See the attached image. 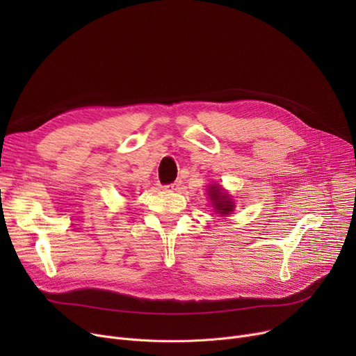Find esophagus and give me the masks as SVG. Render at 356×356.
<instances>
[{
    "label": "esophagus",
    "instance_id": "1",
    "mask_svg": "<svg viewBox=\"0 0 356 356\" xmlns=\"http://www.w3.org/2000/svg\"><path fill=\"white\" fill-rule=\"evenodd\" d=\"M165 188L170 189V191H179V189L181 188V181H180V180H176V181H173V183H170V184H167Z\"/></svg>",
    "mask_w": 356,
    "mask_h": 356
}]
</instances>
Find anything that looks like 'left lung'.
Listing matches in <instances>:
<instances>
[{"instance_id": "left-lung-1", "label": "left lung", "mask_w": 356, "mask_h": 356, "mask_svg": "<svg viewBox=\"0 0 356 356\" xmlns=\"http://www.w3.org/2000/svg\"><path fill=\"white\" fill-rule=\"evenodd\" d=\"M209 193V199L213 203V208L216 213L220 215H228L234 211V202L229 199V196L227 193H223L219 186L213 184L208 191Z\"/></svg>"}]
</instances>
